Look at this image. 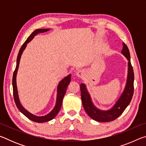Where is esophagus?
Segmentation results:
<instances>
[{
    "label": "esophagus",
    "instance_id": "1",
    "mask_svg": "<svg viewBox=\"0 0 146 146\" xmlns=\"http://www.w3.org/2000/svg\"><path fill=\"white\" fill-rule=\"evenodd\" d=\"M76 75L79 78H83L84 76L85 72L84 71L82 70H79L76 72Z\"/></svg>",
    "mask_w": 146,
    "mask_h": 146
}]
</instances>
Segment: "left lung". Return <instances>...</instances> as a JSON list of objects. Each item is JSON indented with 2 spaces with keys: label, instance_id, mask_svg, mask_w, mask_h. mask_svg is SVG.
Segmentation results:
<instances>
[{
  "label": "left lung",
  "instance_id": "obj_1",
  "mask_svg": "<svg viewBox=\"0 0 146 146\" xmlns=\"http://www.w3.org/2000/svg\"><path fill=\"white\" fill-rule=\"evenodd\" d=\"M123 48L122 53L124 55L128 60V73L126 86L124 91L120 96L119 99L116 102L113 107L110 110L102 111L97 109L93 105L91 100L90 94L86 90V86L84 84H81V99L84 106V108L87 114L92 118L98 122H107L113 121L117 118L122 113L127 106L129 104L132 99L133 93H134V72L131 64L130 53L129 49L124 42H123Z\"/></svg>",
  "mask_w": 146,
  "mask_h": 146
}]
</instances>
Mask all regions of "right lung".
Here are the masks:
<instances>
[{"mask_svg": "<svg viewBox=\"0 0 146 146\" xmlns=\"http://www.w3.org/2000/svg\"><path fill=\"white\" fill-rule=\"evenodd\" d=\"M49 30V29H38L35 30L33 33H32L29 36V37L27 38V40L25 41L23 46L20 49L19 52L18 54V56H17V65L15 70L14 71L13 75V80H12V84H13V97H14V100L15 102V104L17 106V108L19 109L20 111L22 113L26 116L27 118H28L29 120H31L33 122H48L51 120L53 119L54 118L56 117V115L58 114V113L60 111L61 106H62V100L64 97V95H65L66 90H67V87L70 84L71 81V75H69L68 76H66V77L62 79L60 82L58 84V88H57V97H56V105L54 108L53 110L51 111L46 116H43V117H37V116H35L33 114H31L28 111L25 110L23 106L21 105V102H20L19 98V95H18V91H17V82H16V76H17V71H18L19 66V62L20 60H21V57L22 54H23V51L24 49L26 48L27 46V44L32 39L34 38V36L37 35L38 33H44V32L48 31Z\"/></svg>", "mask_w": 146, "mask_h": 146, "instance_id": "add662e5", "label": "right lung"}]
</instances>
